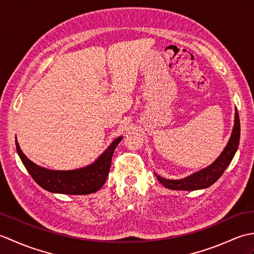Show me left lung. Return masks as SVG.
Listing matches in <instances>:
<instances>
[{
	"label": "left lung",
	"mask_w": 254,
	"mask_h": 254,
	"mask_svg": "<svg viewBox=\"0 0 254 254\" xmlns=\"http://www.w3.org/2000/svg\"><path fill=\"white\" fill-rule=\"evenodd\" d=\"M239 139H240V120H239V115L238 111L236 109L235 112V126L233 128V133H231V136L229 138L228 144L226 145L225 149L219 155V157L214 161V163L199 170L195 174L191 176H188L187 178H183L180 180H170V179H165V178L157 176L158 181L163 185L164 187L171 189V190H181V191H194V190H199V189H205L212 186L213 183L216 182L220 176L224 174V171L227 168L230 161L233 160L234 156L238 149L239 145Z\"/></svg>",
	"instance_id": "obj_1"
}]
</instances>
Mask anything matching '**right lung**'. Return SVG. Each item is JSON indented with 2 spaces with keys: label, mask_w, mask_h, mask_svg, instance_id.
Masks as SVG:
<instances>
[{
  "label": "right lung",
  "mask_w": 254,
  "mask_h": 254,
  "mask_svg": "<svg viewBox=\"0 0 254 254\" xmlns=\"http://www.w3.org/2000/svg\"><path fill=\"white\" fill-rule=\"evenodd\" d=\"M122 138V136L116 138L95 163L75 170H50L38 166L21 152L17 139L15 143L21 163L42 189L52 193L83 195L97 192L105 185L109 175L113 152Z\"/></svg>",
  "instance_id": "1"
}]
</instances>
